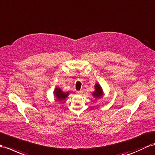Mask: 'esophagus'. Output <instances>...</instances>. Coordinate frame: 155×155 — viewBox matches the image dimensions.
Returning <instances> with one entry per match:
<instances>
[{
    "mask_svg": "<svg viewBox=\"0 0 155 155\" xmlns=\"http://www.w3.org/2000/svg\"><path fill=\"white\" fill-rule=\"evenodd\" d=\"M82 92H82V90H80V91H77L76 93H77V94H82Z\"/></svg>",
    "mask_w": 155,
    "mask_h": 155,
    "instance_id": "obj_1",
    "label": "esophagus"
}]
</instances>
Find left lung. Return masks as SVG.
Masks as SVG:
<instances>
[{"label": "left lung", "instance_id": "1", "mask_svg": "<svg viewBox=\"0 0 155 155\" xmlns=\"http://www.w3.org/2000/svg\"><path fill=\"white\" fill-rule=\"evenodd\" d=\"M95 91L92 94L94 97L96 99H100L104 96V91L101 88V86L99 84V83H96V85H95Z\"/></svg>", "mask_w": 155, "mask_h": 155}]
</instances>
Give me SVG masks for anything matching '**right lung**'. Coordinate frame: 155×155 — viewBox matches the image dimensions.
Returning a JSON list of instances; mask_svg holds the SVG:
<instances>
[{
    "mask_svg": "<svg viewBox=\"0 0 155 155\" xmlns=\"http://www.w3.org/2000/svg\"><path fill=\"white\" fill-rule=\"evenodd\" d=\"M54 96L56 97L57 100L58 101H62L63 100H65V99L69 96V92H63V91L61 90L60 88H55L54 90Z\"/></svg>",
    "mask_w": 155,
    "mask_h": 155,
    "instance_id": "add662e5",
    "label": "right lung"
}]
</instances>
